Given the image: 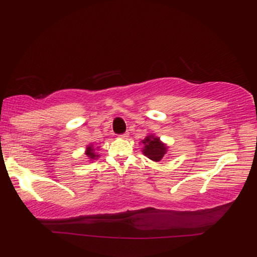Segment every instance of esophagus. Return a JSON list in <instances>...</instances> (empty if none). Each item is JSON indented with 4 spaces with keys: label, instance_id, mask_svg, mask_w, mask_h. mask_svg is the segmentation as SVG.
Here are the masks:
<instances>
[{
    "label": "esophagus",
    "instance_id": "1",
    "mask_svg": "<svg viewBox=\"0 0 257 257\" xmlns=\"http://www.w3.org/2000/svg\"><path fill=\"white\" fill-rule=\"evenodd\" d=\"M119 137H120V138H127V137H128V132L122 133V135H120Z\"/></svg>",
    "mask_w": 257,
    "mask_h": 257
}]
</instances>
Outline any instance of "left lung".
<instances>
[{
	"mask_svg": "<svg viewBox=\"0 0 257 257\" xmlns=\"http://www.w3.org/2000/svg\"><path fill=\"white\" fill-rule=\"evenodd\" d=\"M143 144L145 145L143 150L144 154L153 161H160L167 151V147L160 142L159 138H156L154 136L146 137Z\"/></svg>",
	"mask_w": 257,
	"mask_h": 257,
	"instance_id": "8db88e82",
	"label": "left lung"
}]
</instances>
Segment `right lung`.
<instances>
[{
    "label": "right lung",
    "mask_w": 257,
    "mask_h": 257,
    "mask_svg": "<svg viewBox=\"0 0 257 257\" xmlns=\"http://www.w3.org/2000/svg\"><path fill=\"white\" fill-rule=\"evenodd\" d=\"M86 150L87 151H86L85 154L90 158V159H94V158H96V157H99V156H98V154L94 153V150L92 149V146H89Z\"/></svg>",
    "instance_id": "add662e5"
}]
</instances>
